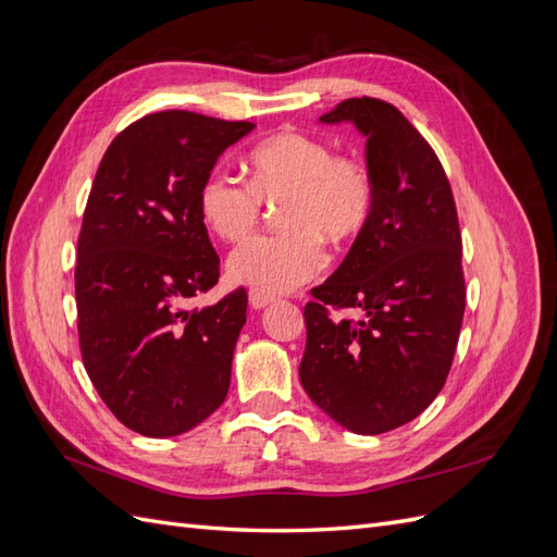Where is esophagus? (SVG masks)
I'll return each instance as SVG.
<instances>
[{"label":"esophagus","mask_w":557,"mask_h":557,"mask_svg":"<svg viewBox=\"0 0 557 557\" xmlns=\"http://www.w3.org/2000/svg\"><path fill=\"white\" fill-rule=\"evenodd\" d=\"M248 301H250V307H252V309L260 311V309H264V307L272 305L274 297H272V295H267V293H262V290H256V288H252V290L248 293Z\"/></svg>","instance_id":"1"}]
</instances>
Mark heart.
Wrapping results in <instances>:
<instances>
[{"mask_svg":"<svg viewBox=\"0 0 557 557\" xmlns=\"http://www.w3.org/2000/svg\"><path fill=\"white\" fill-rule=\"evenodd\" d=\"M248 183L211 172L197 193L205 225L225 242H239L258 225L264 201H283L285 232L260 234L227 260L234 283L267 295L299 288L325 267L323 243L348 246L372 221L376 190L356 158H334L332 146L309 134L283 129L250 148Z\"/></svg>","mask_w":557,"mask_h":557,"instance_id":"obj_1","label":"heart"}]
</instances>
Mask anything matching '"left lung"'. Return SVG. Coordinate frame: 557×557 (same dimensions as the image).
I'll list each match as a JSON object with an SVG mask.
<instances>
[{"label":"left lung","instance_id":"8db88e82","mask_svg":"<svg viewBox=\"0 0 557 557\" xmlns=\"http://www.w3.org/2000/svg\"><path fill=\"white\" fill-rule=\"evenodd\" d=\"M320 123H352L367 139L376 201L344 262L311 290L299 381L334 423L381 434L423 413L450 372L465 315L458 211L440 158L393 104L352 97Z\"/></svg>","mask_w":557,"mask_h":557}]
</instances>
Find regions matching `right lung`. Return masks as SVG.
I'll return each mask as SVG.
<instances>
[{"instance_id":"add662e5","label":"right lung","mask_w":557,"mask_h":557,"mask_svg":"<svg viewBox=\"0 0 557 557\" xmlns=\"http://www.w3.org/2000/svg\"><path fill=\"white\" fill-rule=\"evenodd\" d=\"M252 127L150 113L117 134L95 174L74 274L81 356L111 413L144 436L188 432L227 397L248 295L188 309L221 276L197 193Z\"/></svg>"}]
</instances>
